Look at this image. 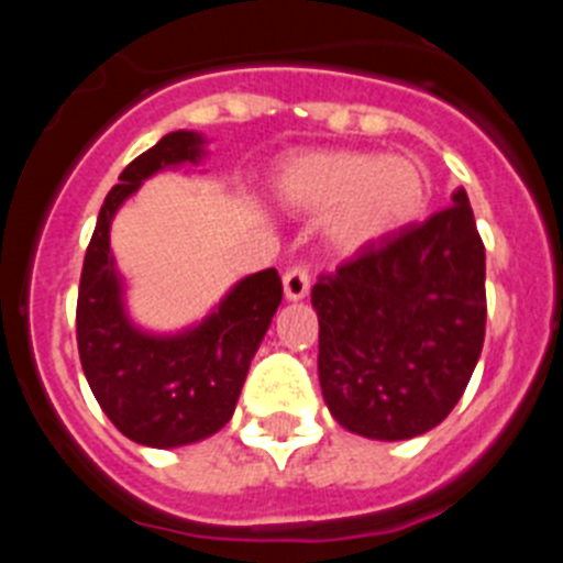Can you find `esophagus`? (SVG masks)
I'll return each instance as SVG.
<instances>
[{"instance_id": "esophagus-1", "label": "esophagus", "mask_w": 563, "mask_h": 563, "mask_svg": "<svg viewBox=\"0 0 563 563\" xmlns=\"http://www.w3.org/2000/svg\"><path fill=\"white\" fill-rule=\"evenodd\" d=\"M310 292V273L307 267H290L285 273V298L287 301H301Z\"/></svg>"}]
</instances>
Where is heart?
I'll return each instance as SVG.
<instances>
[{
  "instance_id": "obj_1",
  "label": "heart",
  "mask_w": 563,
  "mask_h": 563,
  "mask_svg": "<svg viewBox=\"0 0 563 563\" xmlns=\"http://www.w3.org/2000/svg\"><path fill=\"white\" fill-rule=\"evenodd\" d=\"M273 188L287 211L327 217V245L341 258L400 236L431 202L429 168L409 154H305L282 166Z\"/></svg>"
}]
</instances>
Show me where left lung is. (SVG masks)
Returning a JSON list of instances; mask_svg holds the SVG:
<instances>
[{
  "label": "left lung",
  "mask_w": 563,
  "mask_h": 563,
  "mask_svg": "<svg viewBox=\"0 0 563 563\" xmlns=\"http://www.w3.org/2000/svg\"><path fill=\"white\" fill-rule=\"evenodd\" d=\"M451 200L312 287L321 395L352 434H426L474 375L485 343V245L465 188Z\"/></svg>",
  "instance_id": "obj_1"
}]
</instances>
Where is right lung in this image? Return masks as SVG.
Listing matches in <instances>:
<instances>
[{"instance_id": "add662e5", "label": "right lung", "mask_w": 563, "mask_h": 563, "mask_svg": "<svg viewBox=\"0 0 563 563\" xmlns=\"http://www.w3.org/2000/svg\"><path fill=\"white\" fill-rule=\"evenodd\" d=\"M206 137L177 129L134 157L107 194L84 256L78 287V355L89 389L114 429L148 449H180L231 420L247 369L278 305L276 267L245 276L200 324L148 332L129 318L123 276L114 267L109 228L143 180L186 163L200 166Z\"/></svg>"}]
</instances>
